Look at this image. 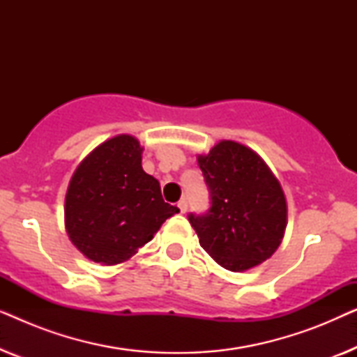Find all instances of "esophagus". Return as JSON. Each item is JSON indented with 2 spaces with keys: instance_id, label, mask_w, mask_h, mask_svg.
<instances>
[{
  "instance_id": "34e87169",
  "label": "esophagus",
  "mask_w": 357,
  "mask_h": 357,
  "mask_svg": "<svg viewBox=\"0 0 357 357\" xmlns=\"http://www.w3.org/2000/svg\"><path fill=\"white\" fill-rule=\"evenodd\" d=\"M177 206H178V209H180V213H187V209H188V202L187 199H180V202L177 203Z\"/></svg>"
}]
</instances>
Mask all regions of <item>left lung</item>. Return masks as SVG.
<instances>
[{"instance_id": "left-lung-1", "label": "left lung", "mask_w": 357, "mask_h": 357, "mask_svg": "<svg viewBox=\"0 0 357 357\" xmlns=\"http://www.w3.org/2000/svg\"><path fill=\"white\" fill-rule=\"evenodd\" d=\"M209 209L188 214L199 245L222 268L245 271L270 258L284 236L287 206L282 188L260 155L221 141L199 155Z\"/></svg>"}]
</instances>
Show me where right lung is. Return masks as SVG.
Returning a JSON list of instances; mask_svg holds the SVG:
<instances>
[{
    "label": "right lung",
    "instance_id": "obj_1",
    "mask_svg": "<svg viewBox=\"0 0 357 357\" xmlns=\"http://www.w3.org/2000/svg\"><path fill=\"white\" fill-rule=\"evenodd\" d=\"M138 139L119 135L92 151L68 187L66 231L89 260L116 265L148 243L165 219L178 213L141 165Z\"/></svg>",
    "mask_w": 357,
    "mask_h": 357
}]
</instances>
